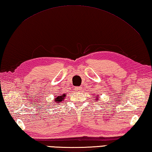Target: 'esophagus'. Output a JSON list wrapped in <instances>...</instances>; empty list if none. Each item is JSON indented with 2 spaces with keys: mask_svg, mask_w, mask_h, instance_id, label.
<instances>
[{
  "mask_svg": "<svg viewBox=\"0 0 152 152\" xmlns=\"http://www.w3.org/2000/svg\"><path fill=\"white\" fill-rule=\"evenodd\" d=\"M75 91H80L81 90V87H76L75 88Z\"/></svg>",
  "mask_w": 152,
  "mask_h": 152,
  "instance_id": "obj_1",
  "label": "esophagus"
}]
</instances>
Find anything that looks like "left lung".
<instances>
[{"mask_svg": "<svg viewBox=\"0 0 152 152\" xmlns=\"http://www.w3.org/2000/svg\"><path fill=\"white\" fill-rule=\"evenodd\" d=\"M99 100V97H95V101Z\"/></svg>", "mask_w": 152, "mask_h": 152, "instance_id": "left-lung-1", "label": "left lung"}]
</instances>
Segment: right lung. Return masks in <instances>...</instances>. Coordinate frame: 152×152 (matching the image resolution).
Returning a JSON list of instances; mask_svg holds the SVG:
<instances>
[{"instance_id":"add662e5","label":"right lung","mask_w":152,"mask_h":152,"mask_svg":"<svg viewBox=\"0 0 152 152\" xmlns=\"http://www.w3.org/2000/svg\"><path fill=\"white\" fill-rule=\"evenodd\" d=\"M66 94H63L62 95H58V96L57 97V95H55L56 97H55V99H54V102L57 103V105L59 104V103H61V102H62L64 100V99H65V97H66Z\"/></svg>"}]
</instances>
